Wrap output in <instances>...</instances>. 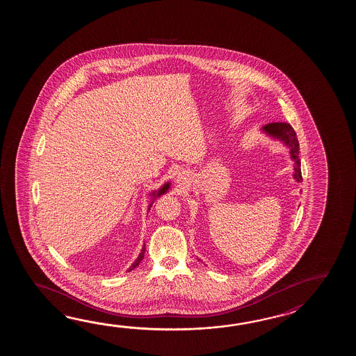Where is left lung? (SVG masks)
Returning <instances> with one entry per match:
<instances>
[{
  "label": "left lung",
  "mask_w": 356,
  "mask_h": 356,
  "mask_svg": "<svg viewBox=\"0 0 356 356\" xmlns=\"http://www.w3.org/2000/svg\"><path fill=\"white\" fill-rule=\"evenodd\" d=\"M267 135L273 136V138H277L282 141L284 144L290 149V158L294 161V178L296 181H302V169H300V159H299V141L296 138V134L294 129L286 123V122H273L268 123L264 127Z\"/></svg>",
  "instance_id": "1"
}]
</instances>
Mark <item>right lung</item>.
I'll use <instances>...</instances> for the list:
<instances>
[{
    "label": "right lung",
    "mask_w": 356,
    "mask_h": 356,
    "mask_svg": "<svg viewBox=\"0 0 356 356\" xmlns=\"http://www.w3.org/2000/svg\"><path fill=\"white\" fill-rule=\"evenodd\" d=\"M169 186H170V184H169V183H167V184H164V186H163V187H161V188H160L159 191H158V192H152V198H155V197H159V196H161V195H164V193H165V192H167L168 189H169ZM152 204H150V206H149V210H150V207H152ZM144 254H145V245H144V248H143V250H141V253H140V256H138V257H137L136 261H135V262H134V265H132V266H131V267H129V271H131V270H134V268H135V267H136V266H138V264H140V262H141V261H143V258H144Z\"/></svg>",
    "instance_id": "obj_1"
}]
</instances>
